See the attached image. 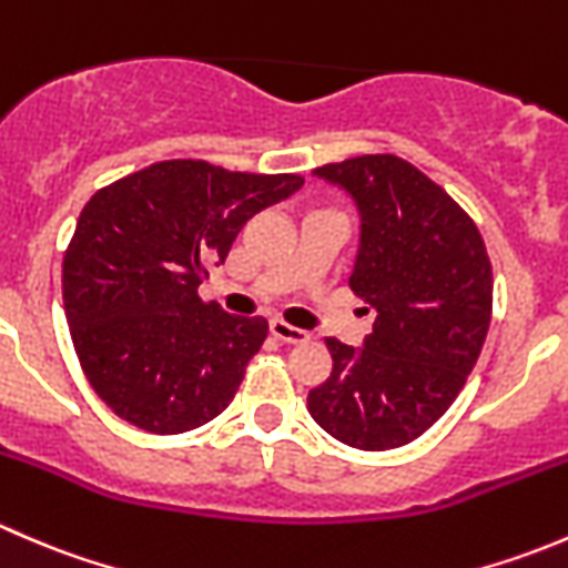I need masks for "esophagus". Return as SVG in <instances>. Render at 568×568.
<instances>
[{
  "label": "esophagus",
  "mask_w": 568,
  "mask_h": 568,
  "mask_svg": "<svg viewBox=\"0 0 568 568\" xmlns=\"http://www.w3.org/2000/svg\"><path fill=\"white\" fill-rule=\"evenodd\" d=\"M272 335L277 337V341H283V343H305V341H311V335H307L305 329H300V326H291L288 321H283V318H272Z\"/></svg>",
  "instance_id": "1"
}]
</instances>
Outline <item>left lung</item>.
<instances>
[{"label": "left lung", "instance_id": "left-lung-1", "mask_svg": "<svg viewBox=\"0 0 568 568\" xmlns=\"http://www.w3.org/2000/svg\"><path fill=\"white\" fill-rule=\"evenodd\" d=\"M363 220L348 288L376 311L363 348L326 337L332 374L313 420L359 450L412 443L448 412L491 321V263L478 227L439 183L393 153L324 164Z\"/></svg>", "mask_w": 568, "mask_h": 568}]
</instances>
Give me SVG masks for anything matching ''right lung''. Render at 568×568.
<instances>
[{"mask_svg": "<svg viewBox=\"0 0 568 568\" xmlns=\"http://www.w3.org/2000/svg\"><path fill=\"white\" fill-rule=\"evenodd\" d=\"M302 183L168 159L88 200L62 257V302L79 365L114 415L183 434L227 409L268 324L203 302L197 285L250 216Z\"/></svg>", "mask_w": 568, "mask_h": 568, "instance_id": "1", "label": "right lung"}]
</instances>
